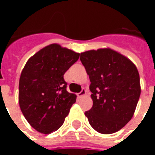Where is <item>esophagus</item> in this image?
Wrapping results in <instances>:
<instances>
[{
	"label": "esophagus",
	"instance_id": "esophagus-1",
	"mask_svg": "<svg viewBox=\"0 0 155 155\" xmlns=\"http://www.w3.org/2000/svg\"><path fill=\"white\" fill-rule=\"evenodd\" d=\"M85 94H86V91H85V90H84V89H83V90H82V91H81L80 93H78L77 95H78V97L81 98V97H83V96H84V95H85Z\"/></svg>",
	"mask_w": 155,
	"mask_h": 155
}]
</instances>
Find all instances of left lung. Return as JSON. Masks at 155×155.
Instances as JSON below:
<instances>
[{
  "mask_svg": "<svg viewBox=\"0 0 155 155\" xmlns=\"http://www.w3.org/2000/svg\"><path fill=\"white\" fill-rule=\"evenodd\" d=\"M80 59L90 76L93 101L84 114L99 133H115L134 114L141 92L139 71L130 59L110 48L84 51Z\"/></svg>",
  "mask_w": 155,
  "mask_h": 155,
  "instance_id": "left-lung-1",
  "label": "left lung"
}]
</instances>
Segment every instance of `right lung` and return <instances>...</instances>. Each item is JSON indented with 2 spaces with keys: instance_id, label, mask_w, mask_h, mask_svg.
I'll return each instance as SVG.
<instances>
[{
  "instance_id": "obj_1",
  "label": "right lung",
  "mask_w": 155,
  "mask_h": 155,
  "mask_svg": "<svg viewBox=\"0 0 155 155\" xmlns=\"http://www.w3.org/2000/svg\"><path fill=\"white\" fill-rule=\"evenodd\" d=\"M80 54L58 44L49 45L29 59L19 81V104L25 120L41 134L63 124L76 95L66 91L64 73Z\"/></svg>"
}]
</instances>
